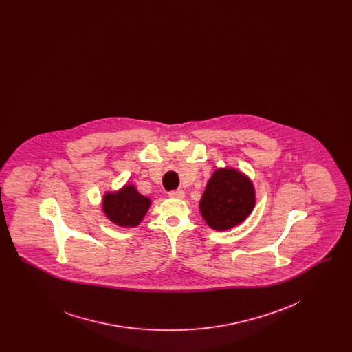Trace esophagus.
I'll return each instance as SVG.
<instances>
[{
    "label": "esophagus",
    "instance_id": "1",
    "mask_svg": "<svg viewBox=\"0 0 352 352\" xmlns=\"http://www.w3.org/2000/svg\"><path fill=\"white\" fill-rule=\"evenodd\" d=\"M168 197L182 199V198H184V190H181V188H178V190H173V191H170V192H168Z\"/></svg>",
    "mask_w": 352,
    "mask_h": 352
}]
</instances>
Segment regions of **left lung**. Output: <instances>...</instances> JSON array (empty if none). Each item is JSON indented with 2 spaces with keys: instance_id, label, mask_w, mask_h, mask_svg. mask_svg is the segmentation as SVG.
Returning a JSON list of instances; mask_svg holds the SVG:
<instances>
[{
  "instance_id": "left-lung-1",
  "label": "left lung",
  "mask_w": 352,
  "mask_h": 352,
  "mask_svg": "<svg viewBox=\"0 0 352 352\" xmlns=\"http://www.w3.org/2000/svg\"><path fill=\"white\" fill-rule=\"evenodd\" d=\"M251 181L234 168H218L203 192L199 208L206 223L217 231H226L244 221L254 207Z\"/></svg>"
}]
</instances>
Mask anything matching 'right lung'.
Here are the masks:
<instances>
[{"label": "right lung", "mask_w": 352, "mask_h": 352, "mask_svg": "<svg viewBox=\"0 0 352 352\" xmlns=\"http://www.w3.org/2000/svg\"><path fill=\"white\" fill-rule=\"evenodd\" d=\"M151 199L141 195L129 184L118 192H108L102 199V210L109 220L121 227H135L149 210Z\"/></svg>", "instance_id": "1"}]
</instances>
